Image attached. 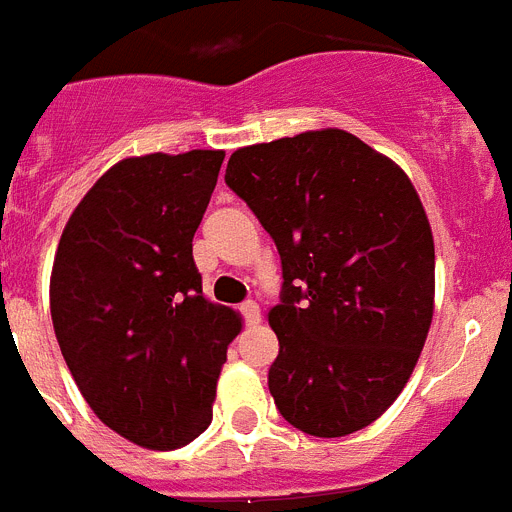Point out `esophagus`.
<instances>
[{
	"mask_svg": "<svg viewBox=\"0 0 512 512\" xmlns=\"http://www.w3.org/2000/svg\"><path fill=\"white\" fill-rule=\"evenodd\" d=\"M240 313H243V318H246L248 326H256V323L261 321V308H259V303H253V300H246V303L240 305Z\"/></svg>",
	"mask_w": 512,
	"mask_h": 512,
	"instance_id": "1",
	"label": "esophagus"
}]
</instances>
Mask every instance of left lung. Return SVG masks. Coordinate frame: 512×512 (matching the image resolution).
Masks as SVG:
<instances>
[{
  "label": "left lung",
  "mask_w": 512,
  "mask_h": 512,
  "mask_svg": "<svg viewBox=\"0 0 512 512\" xmlns=\"http://www.w3.org/2000/svg\"><path fill=\"white\" fill-rule=\"evenodd\" d=\"M225 183L277 243L279 355L269 391L292 427L342 438L381 417L425 347L435 243L412 181L342 129L240 147Z\"/></svg>",
  "instance_id": "obj_1"
}]
</instances>
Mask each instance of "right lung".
I'll return each instance as SVG.
<instances>
[{"label": "right lung", "instance_id": "right-lung-1", "mask_svg": "<svg viewBox=\"0 0 512 512\" xmlns=\"http://www.w3.org/2000/svg\"><path fill=\"white\" fill-rule=\"evenodd\" d=\"M222 150L126 157L69 217L51 269V321L74 383L121 438L173 451L212 422L240 316L204 298L196 227Z\"/></svg>", "mask_w": 512, "mask_h": 512}]
</instances>
